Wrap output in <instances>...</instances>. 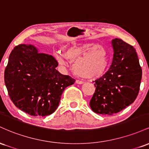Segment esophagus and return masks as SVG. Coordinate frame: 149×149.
<instances>
[{"instance_id": "34e87169", "label": "esophagus", "mask_w": 149, "mask_h": 149, "mask_svg": "<svg viewBox=\"0 0 149 149\" xmlns=\"http://www.w3.org/2000/svg\"><path fill=\"white\" fill-rule=\"evenodd\" d=\"M76 83H77V84L81 85V84H83V83H84V82L82 81V80H76Z\"/></svg>"}]
</instances>
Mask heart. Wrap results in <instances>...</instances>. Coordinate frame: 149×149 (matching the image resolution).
<instances>
[{
	"label": "heart",
	"instance_id": "obj_1",
	"mask_svg": "<svg viewBox=\"0 0 149 149\" xmlns=\"http://www.w3.org/2000/svg\"><path fill=\"white\" fill-rule=\"evenodd\" d=\"M56 59L62 66L75 61L73 70L84 78H95L104 74L109 64V54L103 46L95 42H83L67 47L64 53L58 52Z\"/></svg>",
	"mask_w": 149,
	"mask_h": 149
}]
</instances>
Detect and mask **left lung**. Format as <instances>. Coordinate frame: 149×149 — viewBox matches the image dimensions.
Wrapping results in <instances>:
<instances>
[{
    "instance_id": "8db88e82",
    "label": "left lung",
    "mask_w": 149,
    "mask_h": 149,
    "mask_svg": "<svg viewBox=\"0 0 149 149\" xmlns=\"http://www.w3.org/2000/svg\"><path fill=\"white\" fill-rule=\"evenodd\" d=\"M112 64L103 76L95 80L96 87L90 102L94 112L113 115L134 102L139 91L142 70L136 50L119 38L113 39Z\"/></svg>"
}]
</instances>
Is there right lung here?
<instances>
[{"label": "right lung", "instance_id": "obj_1", "mask_svg": "<svg viewBox=\"0 0 149 149\" xmlns=\"http://www.w3.org/2000/svg\"><path fill=\"white\" fill-rule=\"evenodd\" d=\"M57 66L52 55L39 53L33 45L15 46L4 73L6 86L15 105L33 116L55 111L65 88L76 81L56 70Z\"/></svg>", "mask_w": 149, "mask_h": 149}]
</instances>
